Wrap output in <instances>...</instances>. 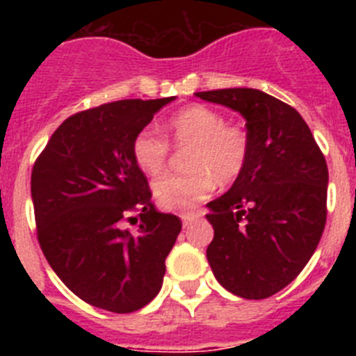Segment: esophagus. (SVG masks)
Returning a JSON list of instances; mask_svg holds the SVG:
<instances>
[{"mask_svg": "<svg viewBox=\"0 0 356 356\" xmlns=\"http://www.w3.org/2000/svg\"><path fill=\"white\" fill-rule=\"evenodd\" d=\"M196 219H200V212H187V213H181V222L184 226L187 228L188 225H193Z\"/></svg>", "mask_w": 356, "mask_h": 356, "instance_id": "1", "label": "esophagus"}]
</instances>
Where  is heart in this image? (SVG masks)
Returning <instances> with one entry per match:
<instances>
[{"label": "heart", "instance_id": "heart-1", "mask_svg": "<svg viewBox=\"0 0 356 356\" xmlns=\"http://www.w3.org/2000/svg\"><path fill=\"white\" fill-rule=\"evenodd\" d=\"M175 146H188L187 172L162 176L153 184V194L165 210L193 209L205 200L216 185H229L242 175L250 156V137L237 124H228L219 110L207 105H188L165 122ZM171 146L153 128H143L131 143L135 163L155 176L168 165Z\"/></svg>", "mask_w": 356, "mask_h": 356}]
</instances>
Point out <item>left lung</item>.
Listing matches in <instances>:
<instances>
[{
	"label": "left lung",
	"instance_id": "1",
	"mask_svg": "<svg viewBox=\"0 0 356 356\" xmlns=\"http://www.w3.org/2000/svg\"><path fill=\"white\" fill-rule=\"evenodd\" d=\"M197 97L246 119L250 156L228 193L210 201L207 259L232 294L264 300L287 287L316 251L326 222L328 165L298 110L257 89Z\"/></svg>",
	"mask_w": 356,
	"mask_h": 356
}]
</instances>
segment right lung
Returning a JSON list of instances; mask_svg holds the SVG:
<instances>
[{"mask_svg": "<svg viewBox=\"0 0 356 356\" xmlns=\"http://www.w3.org/2000/svg\"><path fill=\"white\" fill-rule=\"evenodd\" d=\"M172 99H121L71 115L31 171L44 257L69 291L108 312H135L159 294L181 229L180 217L155 209L131 155L135 135ZM128 220L140 222L135 232Z\"/></svg>", "mask_w": 356, "mask_h": 356, "instance_id": "obj_1", "label": "right lung"}]
</instances>
